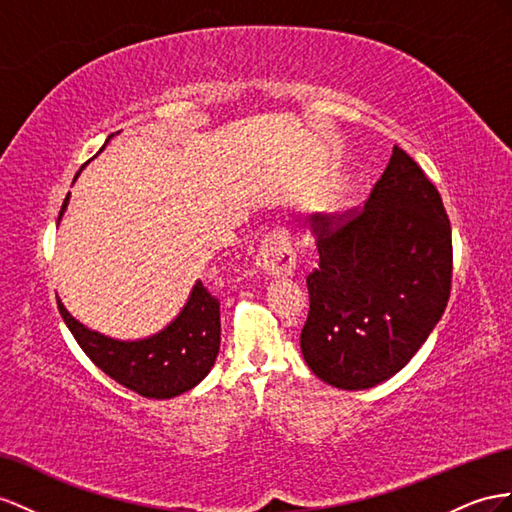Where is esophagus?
Masks as SVG:
<instances>
[{
    "label": "esophagus",
    "instance_id": "1",
    "mask_svg": "<svg viewBox=\"0 0 512 512\" xmlns=\"http://www.w3.org/2000/svg\"><path fill=\"white\" fill-rule=\"evenodd\" d=\"M255 264L264 272L274 274V277L292 274L296 268V253H294L290 233L285 229L270 231L259 244Z\"/></svg>",
    "mask_w": 512,
    "mask_h": 512
}]
</instances>
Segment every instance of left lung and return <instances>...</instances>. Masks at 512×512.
<instances>
[{"label": "left lung", "instance_id": "left-lung-1", "mask_svg": "<svg viewBox=\"0 0 512 512\" xmlns=\"http://www.w3.org/2000/svg\"><path fill=\"white\" fill-rule=\"evenodd\" d=\"M311 220L320 264L307 277L300 350L324 383L370 389L413 359L448 305V214L424 170L396 144L361 209Z\"/></svg>", "mask_w": 512, "mask_h": 512}]
</instances>
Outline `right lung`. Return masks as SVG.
<instances>
[{
	"label": "right lung",
	"instance_id": "right-lung-1",
	"mask_svg": "<svg viewBox=\"0 0 512 512\" xmlns=\"http://www.w3.org/2000/svg\"><path fill=\"white\" fill-rule=\"evenodd\" d=\"M69 196L71 194H67L62 203L58 220L67 209ZM58 309L88 359L116 383L144 398L168 400L181 396L183 391H190L203 381L218 357L220 300L209 294L201 281L194 283L188 303L166 329L151 337L136 339V342H121V339L90 331L64 309L60 300Z\"/></svg>",
	"mask_w": 512,
	"mask_h": 512
}]
</instances>
